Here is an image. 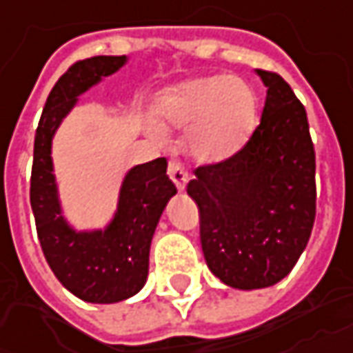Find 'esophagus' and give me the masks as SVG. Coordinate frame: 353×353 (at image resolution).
Wrapping results in <instances>:
<instances>
[{
	"instance_id": "obj_1",
	"label": "esophagus",
	"mask_w": 353,
	"mask_h": 353,
	"mask_svg": "<svg viewBox=\"0 0 353 353\" xmlns=\"http://www.w3.org/2000/svg\"><path fill=\"white\" fill-rule=\"evenodd\" d=\"M168 176L172 177V181L176 183V187L179 191H183L187 185V181H189V174L185 172V168L183 164L176 160V158H172L170 162H168Z\"/></svg>"
}]
</instances>
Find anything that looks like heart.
I'll use <instances>...</instances> for the list:
<instances>
[{"label": "heart", "instance_id": "1", "mask_svg": "<svg viewBox=\"0 0 353 353\" xmlns=\"http://www.w3.org/2000/svg\"><path fill=\"white\" fill-rule=\"evenodd\" d=\"M160 129H187L189 152L199 162L232 157L251 135L257 121V98L236 77H201L168 88L154 108Z\"/></svg>", "mask_w": 353, "mask_h": 353}]
</instances>
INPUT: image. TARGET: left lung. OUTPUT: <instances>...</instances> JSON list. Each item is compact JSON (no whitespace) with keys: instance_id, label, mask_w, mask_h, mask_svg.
Segmentation results:
<instances>
[{"instance_id":"left-lung-1","label":"left lung","mask_w":353,"mask_h":353,"mask_svg":"<svg viewBox=\"0 0 353 353\" xmlns=\"http://www.w3.org/2000/svg\"><path fill=\"white\" fill-rule=\"evenodd\" d=\"M267 100L234 157L199 166L187 193L199 207L201 245L226 286L259 290L296 267L315 222V148L305 108L278 73L257 69Z\"/></svg>"}]
</instances>
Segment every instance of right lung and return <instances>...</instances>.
Wrapping results in <instances>:
<instances>
[{
  "label": "right lung",
  "mask_w": 353,
  "mask_h": 353,
  "mask_svg": "<svg viewBox=\"0 0 353 353\" xmlns=\"http://www.w3.org/2000/svg\"><path fill=\"white\" fill-rule=\"evenodd\" d=\"M125 63V56H96L69 67L48 96L34 135L30 207L38 239L57 280L88 303H116L141 292L158 220L177 193L166 176V158H157L127 172L116 214L104 230L77 232L61 212L52 162L57 127L79 96Z\"/></svg>",
  "instance_id": "add662e5"
}]
</instances>
